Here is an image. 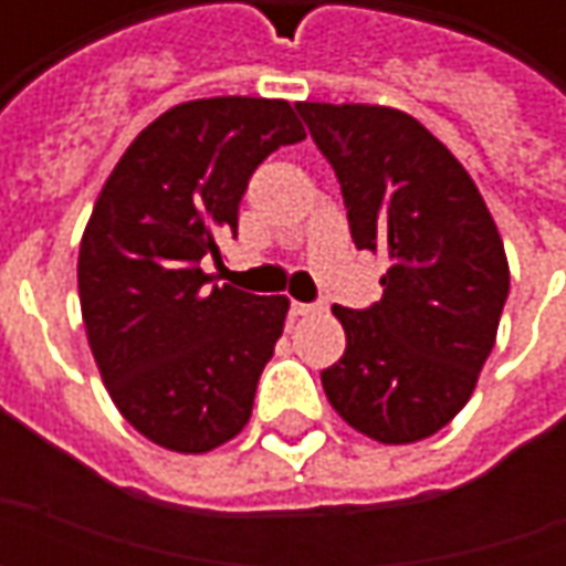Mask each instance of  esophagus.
<instances>
[{"label":"esophagus","mask_w":566,"mask_h":566,"mask_svg":"<svg viewBox=\"0 0 566 566\" xmlns=\"http://www.w3.org/2000/svg\"><path fill=\"white\" fill-rule=\"evenodd\" d=\"M291 312H294L296 318H308V315H321V312H324V303H294Z\"/></svg>","instance_id":"obj_1"}]
</instances>
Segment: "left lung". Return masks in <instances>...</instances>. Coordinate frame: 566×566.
I'll list each match as a JSON object with an SVG mask.
<instances>
[{"instance_id":"obj_1","label":"left lung","mask_w":566,"mask_h":566,"mask_svg":"<svg viewBox=\"0 0 566 566\" xmlns=\"http://www.w3.org/2000/svg\"><path fill=\"white\" fill-rule=\"evenodd\" d=\"M343 185L357 248L385 254L376 306H333L345 355L321 373L357 433L406 446L473 397L497 339L510 263L497 223L458 157L388 105L296 103Z\"/></svg>"}]
</instances>
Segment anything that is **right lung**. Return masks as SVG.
<instances>
[{
    "label": "right lung",
    "instance_id": "1",
    "mask_svg": "<svg viewBox=\"0 0 566 566\" xmlns=\"http://www.w3.org/2000/svg\"><path fill=\"white\" fill-rule=\"evenodd\" d=\"M306 139L287 99L211 96L163 112L108 175L78 251L81 318L117 412L181 454L248 424L291 300L209 284L248 178Z\"/></svg>",
    "mask_w": 566,
    "mask_h": 566
}]
</instances>
